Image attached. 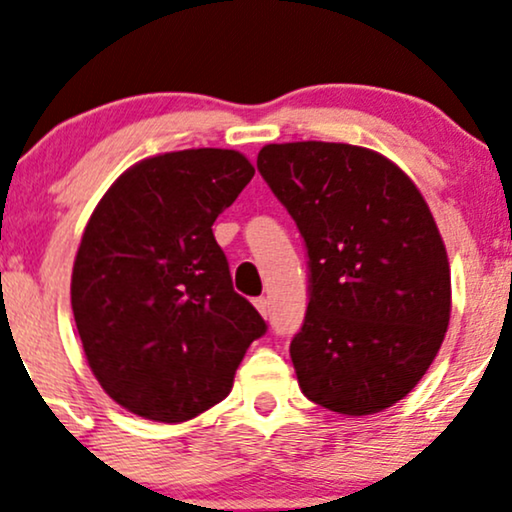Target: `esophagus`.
I'll list each match as a JSON object with an SVG mask.
<instances>
[{
    "label": "esophagus",
    "instance_id": "obj_1",
    "mask_svg": "<svg viewBox=\"0 0 512 512\" xmlns=\"http://www.w3.org/2000/svg\"><path fill=\"white\" fill-rule=\"evenodd\" d=\"M255 307H257V312H260L264 319H267V316H269V300H267V297H255Z\"/></svg>",
    "mask_w": 512,
    "mask_h": 512
}]
</instances>
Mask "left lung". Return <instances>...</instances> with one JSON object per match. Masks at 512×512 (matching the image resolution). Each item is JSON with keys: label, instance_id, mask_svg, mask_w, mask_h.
<instances>
[{"label": "left lung", "instance_id": "obj_1", "mask_svg": "<svg viewBox=\"0 0 512 512\" xmlns=\"http://www.w3.org/2000/svg\"><path fill=\"white\" fill-rule=\"evenodd\" d=\"M257 170L307 248L309 304L290 342L304 397L345 416L397 404L437 357L451 314L449 260L428 203L361 146L269 144Z\"/></svg>", "mask_w": 512, "mask_h": 512}]
</instances>
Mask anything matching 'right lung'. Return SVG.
Segmentation results:
<instances>
[{
  "instance_id": "add662e5",
  "label": "right lung",
  "mask_w": 512,
  "mask_h": 512,
  "mask_svg": "<svg viewBox=\"0 0 512 512\" xmlns=\"http://www.w3.org/2000/svg\"><path fill=\"white\" fill-rule=\"evenodd\" d=\"M255 174L226 148L146 158L96 205L77 250L70 304L108 397L158 423L222 401L267 323L238 295L212 224Z\"/></svg>"
}]
</instances>
